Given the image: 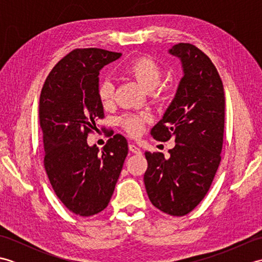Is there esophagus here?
<instances>
[{
    "mask_svg": "<svg viewBox=\"0 0 262 262\" xmlns=\"http://www.w3.org/2000/svg\"><path fill=\"white\" fill-rule=\"evenodd\" d=\"M128 148H129V151L132 152V153H135V154H141L142 152H141V149L138 148L135 144H129V146H128Z\"/></svg>",
    "mask_w": 262,
    "mask_h": 262,
    "instance_id": "esophagus-1",
    "label": "esophagus"
}]
</instances>
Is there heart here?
<instances>
[{"instance_id": "b5f03b06", "label": "heart", "mask_w": 262, "mask_h": 262, "mask_svg": "<svg viewBox=\"0 0 262 262\" xmlns=\"http://www.w3.org/2000/svg\"><path fill=\"white\" fill-rule=\"evenodd\" d=\"M121 73L135 80L144 90L153 91L155 96L162 97L171 90L170 84L160 83L163 76V69L157 59L151 56L138 57L125 65ZM97 96L103 107L113 103L115 86L109 80H103L98 84ZM148 120L145 115H125L120 118V125L129 135H138L142 132L144 124Z\"/></svg>"}]
</instances>
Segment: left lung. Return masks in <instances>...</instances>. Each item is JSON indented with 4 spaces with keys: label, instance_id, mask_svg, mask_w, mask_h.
Returning a JSON list of instances; mask_svg holds the SVG:
<instances>
[{
    "label": "left lung",
    "instance_id": "8db88e82",
    "mask_svg": "<svg viewBox=\"0 0 262 262\" xmlns=\"http://www.w3.org/2000/svg\"><path fill=\"white\" fill-rule=\"evenodd\" d=\"M169 53L180 58L183 76L163 118L151 135L161 142L174 138L169 159L145 152L144 174L151 203L165 214L183 216L209 190L221 162L225 97L223 83L207 55L180 42Z\"/></svg>",
    "mask_w": 262,
    "mask_h": 262
}]
</instances>
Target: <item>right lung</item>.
I'll list each match as a JSON object with an SVG mask.
<instances>
[{
	"label": "right lung",
	"mask_w": 262,
	"mask_h": 262,
	"mask_svg": "<svg viewBox=\"0 0 262 262\" xmlns=\"http://www.w3.org/2000/svg\"><path fill=\"white\" fill-rule=\"evenodd\" d=\"M120 56L100 48L74 49L54 66L41 89L43 165L56 196L80 216L107 207L128 153L120 134L109 138L101 151L86 141L104 117L97 96L100 70Z\"/></svg>",
	"instance_id": "add662e5"
}]
</instances>
